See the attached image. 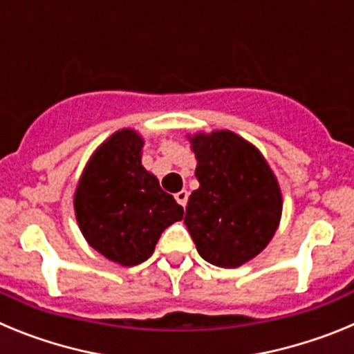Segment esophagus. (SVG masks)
<instances>
[{
	"mask_svg": "<svg viewBox=\"0 0 354 354\" xmlns=\"http://www.w3.org/2000/svg\"><path fill=\"white\" fill-rule=\"evenodd\" d=\"M175 200H177V204H180L184 207V205L187 204V192H186V189H180L179 193H175Z\"/></svg>",
	"mask_w": 354,
	"mask_h": 354,
	"instance_id": "1",
	"label": "esophagus"
}]
</instances>
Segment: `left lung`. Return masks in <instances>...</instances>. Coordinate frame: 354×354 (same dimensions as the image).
<instances>
[{
    "instance_id": "left-lung-1",
    "label": "left lung",
    "mask_w": 354,
    "mask_h": 354,
    "mask_svg": "<svg viewBox=\"0 0 354 354\" xmlns=\"http://www.w3.org/2000/svg\"><path fill=\"white\" fill-rule=\"evenodd\" d=\"M198 189L186 205L196 252L218 268H239L270 245L282 218V189L261 150L228 129L187 134Z\"/></svg>"
}]
</instances>
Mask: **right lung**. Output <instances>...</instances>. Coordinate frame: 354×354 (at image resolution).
<instances>
[{
	"mask_svg": "<svg viewBox=\"0 0 354 354\" xmlns=\"http://www.w3.org/2000/svg\"><path fill=\"white\" fill-rule=\"evenodd\" d=\"M143 136L120 129L93 150L74 192V212L90 246L108 261L136 266L184 209L142 165Z\"/></svg>",
	"mask_w": 354,
	"mask_h": 354,
	"instance_id": "1",
	"label": "right lung"
}]
</instances>
